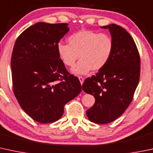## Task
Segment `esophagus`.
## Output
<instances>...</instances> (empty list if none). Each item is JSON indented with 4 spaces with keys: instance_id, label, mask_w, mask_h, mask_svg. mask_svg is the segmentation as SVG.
<instances>
[{
    "instance_id": "obj_1",
    "label": "esophagus",
    "mask_w": 153,
    "mask_h": 153,
    "mask_svg": "<svg viewBox=\"0 0 153 153\" xmlns=\"http://www.w3.org/2000/svg\"><path fill=\"white\" fill-rule=\"evenodd\" d=\"M78 79H79V81H80V83H81V85H83V81H84V78H83V77H81V76H79V77H78Z\"/></svg>"
}]
</instances>
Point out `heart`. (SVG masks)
Wrapping results in <instances>:
<instances>
[{"instance_id": "obj_1", "label": "heart", "mask_w": 153, "mask_h": 153, "mask_svg": "<svg viewBox=\"0 0 153 153\" xmlns=\"http://www.w3.org/2000/svg\"><path fill=\"white\" fill-rule=\"evenodd\" d=\"M68 44L59 42L56 51L66 67H72L75 75H86L92 70L97 72L108 63L114 51V41L109 35L91 30H81L70 35Z\"/></svg>"}]
</instances>
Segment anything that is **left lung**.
Segmentation results:
<instances>
[{"label":"left lung","instance_id":"obj_1","mask_svg":"<svg viewBox=\"0 0 153 153\" xmlns=\"http://www.w3.org/2000/svg\"><path fill=\"white\" fill-rule=\"evenodd\" d=\"M101 28L109 30L113 53L104 68L85 80L82 89L95 98L94 105L86 111L88 119L107 124L120 117L131 104L139 84L140 57L134 40L125 28L116 24Z\"/></svg>","mask_w":153,"mask_h":153}]
</instances>
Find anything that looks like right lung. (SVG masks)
Listing matches in <instances>:
<instances>
[{
	"mask_svg": "<svg viewBox=\"0 0 153 153\" xmlns=\"http://www.w3.org/2000/svg\"><path fill=\"white\" fill-rule=\"evenodd\" d=\"M70 30L67 23L37 22L16 40L12 51L13 90L22 110L39 123L57 121L66 103L81 91L58 56L56 45Z\"/></svg>",
	"mask_w": 153,
	"mask_h": 153,
	"instance_id": "obj_1",
	"label": "right lung"
}]
</instances>
